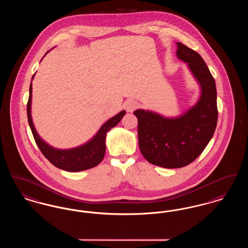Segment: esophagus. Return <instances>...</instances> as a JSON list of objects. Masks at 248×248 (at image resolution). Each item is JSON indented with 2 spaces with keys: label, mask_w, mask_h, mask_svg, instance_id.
<instances>
[{
  "label": "esophagus",
  "mask_w": 248,
  "mask_h": 248,
  "mask_svg": "<svg viewBox=\"0 0 248 248\" xmlns=\"http://www.w3.org/2000/svg\"><path fill=\"white\" fill-rule=\"evenodd\" d=\"M139 107V103L136 100L129 99L125 102V108L128 112H133Z\"/></svg>",
  "instance_id": "obj_1"
}]
</instances>
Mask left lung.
I'll list each match as a JSON object with an SVG mask.
<instances>
[{"instance_id":"1","label":"left lung","mask_w":248,"mask_h":248,"mask_svg":"<svg viewBox=\"0 0 248 248\" xmlns=\"http://www.w3.org/2000/svg\"><path fill=\"white\" fill-rule=\"evenodd\" d=\"M177 58L184 61L200 86L197 102L177 117L137 109L139 145L144 158L165 168L192 163L211 140L217 123L216 83L203 59L194 50L177 43Z\"/></svg>"}]
</instances>
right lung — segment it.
Listing matches in <instances>:
<instances>
[{
    "label": "right lung",
    "instance_id": "obj_1",
    "mask_svg": "<svg viewBox=\"0 0 248 248\" xmlns=\"http://www.w3.org/2000/svg\"><path fill=\"white\" fill-rule=\"evenodd\" d=\"M34 75L32 76L31 80H33ZM31 97H32V84L31 83L30 96L27 104V115H28L29 124L40 151L52 165L65 171L79 172V171L93 168L94 166L100 164V162L104 158L105 152H106L105 140H106L107 133L118 124L119 122L124 116L125 110H122L115 116L108 119L106 123L102 124V126L99 128V130L96 132V134L90 140L85 142L84 144L80 145L78 147L63 150V149H57L55 147H52L51 145H49L48 143L45 141L37 133L35 126L33 124L32 117H31Z\"/></svg>",
    "mask_w": 248,
    "mask_h": 248
}]
</instances>
